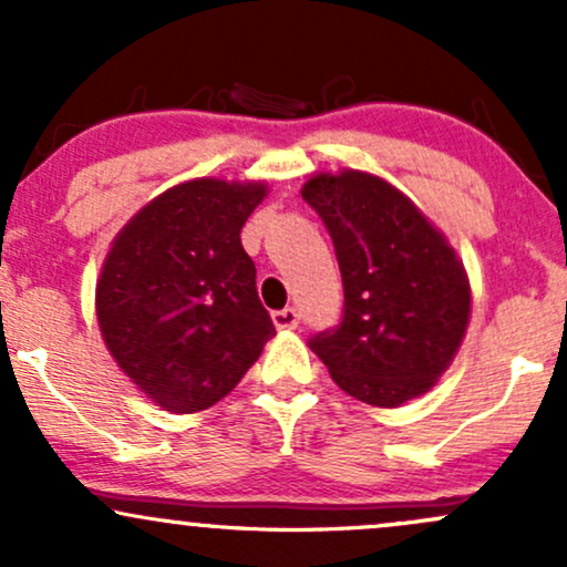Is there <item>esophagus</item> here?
Wrapping results in <instances>:
<instances>
[{"mask_svg": "<svg viewBox=\"0 0 567 567\" xmlns=\"http://www.w3.org/2000/svg\"><path fill=\"white\" fill-rule=\"evenodd\" d=\"M298 320H301V317H298V311L292 309V306H288V309H279L271 315V322H275L277 330H296Z\"/></svg>", "mask_w": 567, "mask_h": 567, "instance_id": "34e87169", "label": "esophagus"}]
</instances>
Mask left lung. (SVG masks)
Masks as SVG:
<instances>
[{
	"label": "left lung",
	"instance_id": "8db88e82",
	"mask_svg": "<svg viewBox=\"0 0 567 567\" xmlns=\"http://www.w3.org/2000/svg\"><path fill=\"white\" fill-rule=\"evenodd\" d=\"M301 197L333 237L343 320L311 338L354 400L400 408L432 392L472 315V285L447 237L400 188L365 171L317 173Z\"/></svg>",
	"mask_w": 567,
	"mask_h": 567
}]
</instances>
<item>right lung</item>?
Here are the masks:
<instances>
[{"label": "right lung", "mask_w": 567, "mask_h": 567, "mask_svg": "<svg viewBox=\"0 0 567 567\" xmlns=\"http://www.w3.org/2000/svg\"><path fill=\"white\" fill-rule=\"evenodd\" d=\"M266 194L264 181H184L146 202L106 252L97 328L122 373L162 410L216 405L275 336L239 239Z\"/></svg>", "instance_id": "1"}]
</instances>
